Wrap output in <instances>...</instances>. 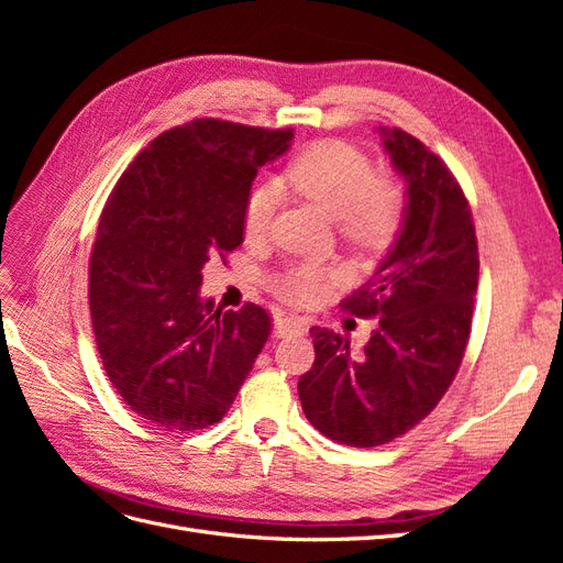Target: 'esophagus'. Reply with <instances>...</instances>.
Segmentation results:
<instances>
[{
    "instance_id": "esophagus-1",
    "label": "esophagus",
    "mask_w": 563,
    "mask_h": 563,
    "mask_svg": "<svg viewBox=\"0 0 563 563\" xmlns=\"http://www.w3.org/2000/svg\"><path fill=\"white\" fill-rule=\"evenodd\" d=\"M302 331H305V321L300 317H277L275 319V333L279 338L302 333Z\"/></svg>"
}]
</instances>
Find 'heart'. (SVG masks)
I'll list each match as a JSON object with an SVG mask.
<instances>
[{"label":"heart","mask_w":563,"mask_h":563,"mask_svg":"<svg viewBox=\"0 0 563 563\" xmlns=\"http://www.w3.org/2000/svg\"><path fill=\"white\" fill-rule=\"evenodd\" d=\"M282 185L310 201L317 211L338 220L347 242L362 249L383 246L397 230L404 199L399 185L373 174L371 162L345 143L321 141L284 168ZM279 195L272 183L253 185L244 201V232L249 240L267 234ZM329 275L317 265L302 263L282 272L277 288L296 302L317 300L327 288Z\"/></svg>","instance_id":"1"}]
</instances>
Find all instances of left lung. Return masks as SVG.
Here are the masks:
<instances>
[{
	"label": "left lung",
	"mask_w": 563,
	"mask_h": 563,
	"mask_svg": "<svg viewBox=\"0 0 563 563\" xmlns=\"http://www.w3.org/2000/svg\"><path fill=\"white\" fill-rule=\"evenodd\" d=\"M378 135L406 180L404 220L373 277L343 300L356 317H378V327L360 352L312 327L314 364L298 383L308 420L354 449L406 434L446 395L479 284L472 211L449 166L401 129L378 126Z\"/></svg>",
	"instance_id": "1"
}]
</instances>
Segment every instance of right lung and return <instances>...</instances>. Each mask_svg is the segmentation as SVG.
I'll use <instances>...</instances> for the list:
<instances>
[{
    "mask_svg": "<svg viewBox=\"0 0 563 563\" xmlns=\"http://www.w3.org/2000/svg\"><path fill=\"white\" fill-rule=\"evenodd\" d=\"M291 129L195 119L157 135L117 180L89 267L96 345L117 395L155 428L223 420L269 335L246 302L201 298V269L244 242L258 168L291 147Z\"/></svg>",
    "mask_w": 563,
    "mask_h": 563,
    "instance_id": "right-lung-1",
    "label": "right lung"
}]
</instances>
